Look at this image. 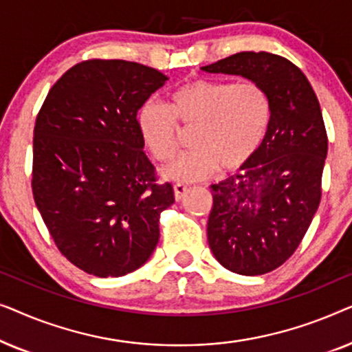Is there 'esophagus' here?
<instances>
[{
	"instance_id": "esophagus-1",
	"label": "esophagus",
	"mask_w": 352,
	"mask_h": 352,
	"mask_svg": "<svg viewBox=\"0 0 352 352\" xmlns=\"http://www.w3.org/2000/svg\"><path fill=\"white\" fill-rule=\"evenodd\" d=\"M173 190H175V199L176 200H181L182 195H184L186 192H187V186H184V184H175V187H173Z\"/></svg>"
}]
</instances>
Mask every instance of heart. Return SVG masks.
<instances>
[{
  "label": "heart",
  "instance_id": "b5f03b06",
  "mask_svg": "<svg viewBox=\"0 0 352 352\" xmlns=\"http://www.w3.org/2000/svg\"><path fill=\"white\" fill-rule=\"evenodd\" d=\"M272 118L271 99L254 81L232 83L199 78L171 91L168 105L148 100L138 113V128L153 158L168 162L179 146V126L194 128L192 151L170 163L166 179L194 182L239 171L253 160Z\"/></svg>",
  "mask_w": 352,
  "mask_h": 352
}]
</instances>
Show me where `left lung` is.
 <instances>
[{
    "label": "left lung",
    "instance_id": "1",
    "mask_svg": "<svg viewBox=\"0 0 352 352\" xmlns=\"http://www.w3.org/2000/svg\"><path fill=\"white\" fill-rule=\"evenodd\" d=\"M261 85L271 99L266 139L245 171L211 186L208 243L221 266L242 276L271 272L295 253L320 204L327 133L305 74L285 57L237 52L201 67Z\"/></svg>",
    "mask_w": 352,
    "mask_h": 352
}]
</instances>
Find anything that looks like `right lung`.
Returning <instances> with one entry per match:
<instances>
[{
    "label": "right lung",
    "mask_w": 352,
    "mask_h": 352,
    "mask_svg": "<svg viewBox=\"0 0 352 352\" xmlns=\"http://www.w3.org/2000/svg\"><path fill=\"white\" fill-rule=\"evenodd\" d=\"M168 81L151 67L93 59L67 70L33 129V199L57 248L81 271L120 277L152 256L175 204L144 153L138 112Z\"/></svg>",
    "instance_id": "right-lung-1"
}]
</instances>
